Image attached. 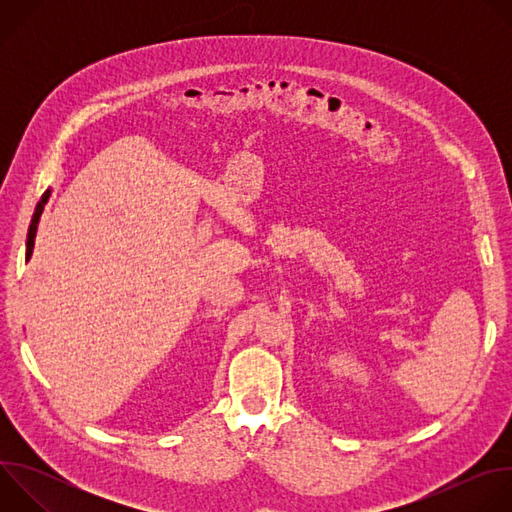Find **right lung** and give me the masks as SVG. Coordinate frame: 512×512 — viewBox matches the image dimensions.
<instances>
[{
  "instance_id": "right-lung-1",
  "label": "right lung",
  "mask_w": 512,
  "mask_h": 512,
  "mask_svg": "<svg viewBox=\"0 0 512 512\" xmlns=\"http://www.w3.org/2000/svg\"><path fill=\"white\" fill-rule=\"evenodd\" d=\"M48 194H50V192H44L42 200H40V202H38V206H36V212H34V218H32V225H30V231H28V253H26V259H30V257H32V251H34V239H36V229H38V221H40L42 208H44V204H46V200H48Z\"/></svg>"
}]
</instances>
